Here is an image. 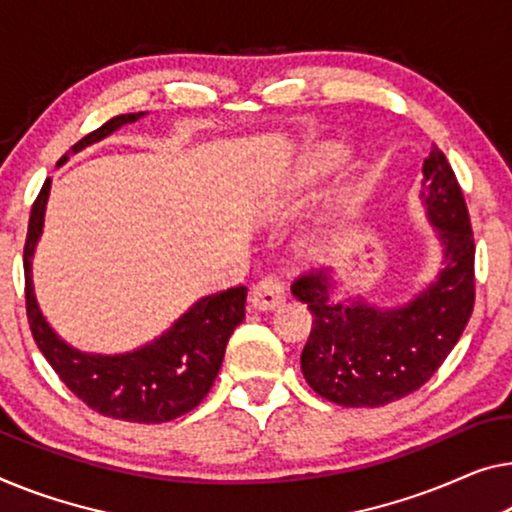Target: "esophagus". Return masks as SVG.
<instances>
[{
    "label": "esophagus",
    "mask_w": 512,
    "mask_h": 512,
    "mask_svg": "<svg viewBox=\"0 0 512 512\" xmlns=\"http://www.w3.org/2000/svg\"><path fill=\"white\" fill-rule=\"evenodd\" d=\"M282 301H285V287H282V282L276 276L262 278L253 287V292H250V305L259 312L278 308Z\"/></svg>",
    "instance_id": "obj_1"
}]
</instances>
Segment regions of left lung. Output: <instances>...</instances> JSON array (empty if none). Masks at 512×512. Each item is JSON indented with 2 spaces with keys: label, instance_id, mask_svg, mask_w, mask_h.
Returning a JSON list of instances; mask_svg holds the SVG:
<instances>
[{
  "label": "left lung",
  "instance_id": "1",
  "mask_svg": "<svg viewBox=\"0 0 512 512\" xmlns=\"http://www.w3.org/2000/svg\"><path fill=\"white\" fill-rule=\"evenodd\" d=\"M421 207L441 246V266L421 292L398 305L340 294L335 271H312L292 294L315 317L301 354L312 391L342 407H384L421 388L453 347L474 310V232L460 183L444 151L423 163Z\"/></svg>",
  "mask_w": 512,
  "mask_h": 512
}]
</instances>
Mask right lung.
<instances>
[{
	"label": "right lung",
	"mask_w": 512,
	"mask_h": 512,
	"mask_svg": "<svg viewBox=\"0 0 512 512\" xmlns=\"http://www.w3.org/2000/svg\"><path fill=\"white\" fill-rule=\"evenodd\" d=\"M147 112L119 114L98 131L73 144V154L105 140L121 126L135 124ZM68 160L59 158L57 167ZM52 179L38 193L25 243V299L29 329L41 354L48 358L59 379L98 414L128 423H167L202 402L218 377L225 347L246 319V287H232L197 299L170 329L147 345L121 354H91L68 345L45 319L34 289V253L45 225Z\"/></svg>",
	"instance_id": "1"
}]
</instances>
